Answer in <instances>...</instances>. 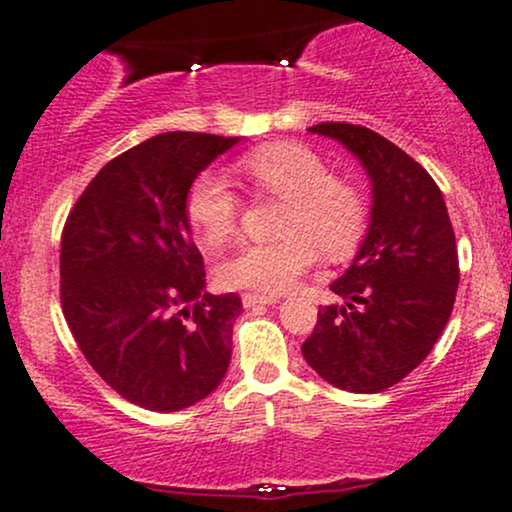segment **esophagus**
Masks as SVG:
<instances>
[{
  "label": "esophagus",
  "mask_w": 512,
  "mask_h": 512,
  "mask_svg": "<svg viewBox=\"0 0 512 512\" xmlns=\"http://www.w3.org/2000/svg\"><path fill=\"white\" fill-rule=\"evenodd\" d=\"M241 302H244L246 309H251V307H258V304H275L278 300H275L273 295H256V292H244V295H241Z\"/></svg>",
  "instance_id": "1"
}]
</instances>
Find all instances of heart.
Instances as JSON below:
<instances>
[{
    "instance_id": "obj_1",
    "label": "heart",
    "mask_w": 512,
    "mask_h": 512,
    "mask_svg": "<svg viewBox=\"0 0 512 512\" xmlns=\"http://www.w3.org/2000/svg\"><path fill=\"white\" fill-rule=\"evenodd\" d=\"M239 169L256 191L278 195L290 208L280 220L285 239L241 244L220 263L217 278L225 287L280 295L317 263L321 251L329 258H346L363 239V195L333 179L324 159L309 147L295 142L256 147L241 157ZM186 217L205 244H225L237 229L239 195L225 176L203 171L186 193Z\"/></svg>"
}]
</instances>
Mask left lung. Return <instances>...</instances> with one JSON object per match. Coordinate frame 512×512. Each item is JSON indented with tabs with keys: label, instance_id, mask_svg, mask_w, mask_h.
Segmentation results:
<instances>
[{
	"label": "left lung",
	"instance_id": "obj_1",
	"mask_svg": "<svg viewBox=\"0 0 512 512\" xmlns=\"http://www.w3.org/2000/svg\"><path fill=\"white\" fill-rule=\"evenodd\" d=\"M338 140L372 183L370 229L331 290L346 304L319 309L302 355L326 382L377 394L426 360L459 285L455 229L438 183L387 137L350 123L309 128Z\"/></svg>",
	"mask_w": 512,
	"mask_h": 512
}]
</instances>
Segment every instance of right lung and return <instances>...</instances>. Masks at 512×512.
<instances>
[{
	"label": "right lung",
	"mask_w": 512,
	"mask_h": 512,
	"mask_svg": "<svg viewBox=\"0 0 512 512\" xmlns=\"http://www.w3.org/2000/svg\"><path fill=\"white\" fill-rule=\"evenodd\" d=\"M239 137L162 132L111 159L62 229L60 300L101 380L171 413L212 394L232 358L234 292H205L186 193Z\"/></svg>",
	"instance_id": "add662e5"
}]
</instances>
